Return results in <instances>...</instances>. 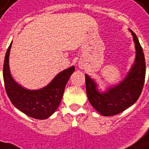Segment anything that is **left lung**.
<instances>
[{
  "label": "left lung",
  "mask_w": 149,
  "mask_h": 149,
  "mask_svg": "<svg viewBox=\"0 0 149 149\" xmlns=\"http://www.w3.org/2000/svg\"><path fill=\"white\" fill-rule=\"evenodd\" d=\"M134 38L136 58L130 72L119 85L100 93L95 81L86 75V88L88 99L92 106L103 115L113 116L123 112L138 100L145 80V58L137 36L131 32Z\"/></svg>",
  "instance_id": "8db88e82"
}]
</instances>
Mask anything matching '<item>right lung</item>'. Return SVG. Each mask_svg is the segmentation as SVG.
<instances>
[{
    "label": "right lung",
    "instance_id": "add662e5",
    "mask_svg": "<svg viewBox=\"0 0 149 149\" xmlns=\"http://www.w3.org/2000/svg\"><path fill=\"white\" fill-rule=\"evenodd\" d=\"M11 44L7 49L3 66L7 95L15 108L26 115L40 120L46 119L55 112L60 104L67 82L75 70L74 66L59 72L46 87L38 91L26 90L15 82L10 72L9 55Z\"/></svg>",
    "mask_w": 149,
    "mask_h": 149
}]
</instances>
